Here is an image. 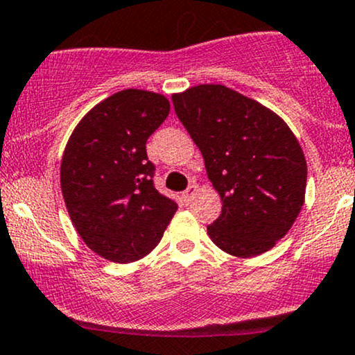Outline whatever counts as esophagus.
I'll use <instances>...</instances> for the list:
<instances>
[{
	"mask_svg": "<svg viewBox=\"0 0 355 355\" xmlns=\"http://www.w3.org/2000/svg\"><path fill=\"white\" fill-rule=\"evenodd\" d=\"M196 192H198V185H196V184H191V185H189V187H187V191H185L184 194H182V198H184L185 202H189V200H191L192 198H194Z\"/></svg>",
	"mask_w": 355,
	"mask_h": 355,
	"instance_id": "esophagus-1",
	"label": "esophagus"
}]
</instances>
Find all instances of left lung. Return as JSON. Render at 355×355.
Wrapping results in <instances>:
<instances>
[{
	"mask_svg": "<svg viewBox=\"0 0 355 355\" xmlns=\"http://www.w3.org/2000/svg\"><path fill=\"white\" fill-rule=\"evenodd\" d=\"M171 101L223 202L207 227L211 241L237 257L270 250L306 196L307 164L293 132L275 111L220 84L196 85Z\"/></svg>",
	"mask_w": 355,
	"mask_h": 355,
	"instance_id": "1",
	"label": "left lung"
}]
</instances>
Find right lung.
Returning <instances> with one entry per match:
<instances>
[{
	"mask_svg": "<svg viewBox=\"0 0 355 355\" xmlns=\"http://www.w3.org/2000/svg\"><path fill=\"white\" fill-rule=\"evenodd\" d=\"M163 94L125 89L77 123L60 168L62 194L82 241L113 263H134L159 244L177 202L156 191L146 142L166 120Z\"/></svg>",
	"mask_w": 355,
	"mask_h": 355,
	"instance_id": "1",
	"label": "right lung"
}]
</instances>
